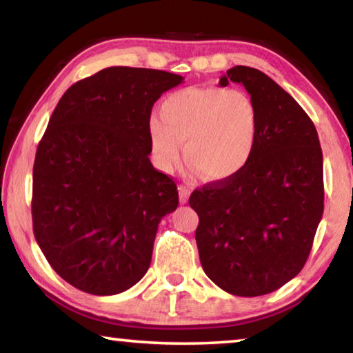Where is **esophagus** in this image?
Instances as JSON below:
<instances>
[{
    "instance_id": "1",
    "label": "esophagus",
    "mask_w": 353,
    "mask_h": 353,
    "mask_svg": "<svg viewBox=\"0 0 353 353\" xmlns=\"http://www.w3.org/2000/svg\"><path fill=\"white\" fill-rule=\"evenodd\" d=\"M177 190H179V201H181V204H187L191 193L190 188L185 187V185H179Z\"/></svg>"
}]
</instances>
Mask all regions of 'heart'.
<instances>
[{
	"label": "heart",
	"instance_id": "obj_1",
	"mask_svg": "<svg viewBox=\"0 0 353 353\" xmlns=\"http://www.w3.org/2000/svg\"><path fill=\"white\" fill-rule=\"evenodd\" d=\"M151 117L149 139L159 166L171 171L185 160L207 181L223 182L246 168L259 140V110L244 92L190 87L168 94Z\"/></svg>",
	"mask_w": 353,
	"mask_h": 353
}]
</instances>
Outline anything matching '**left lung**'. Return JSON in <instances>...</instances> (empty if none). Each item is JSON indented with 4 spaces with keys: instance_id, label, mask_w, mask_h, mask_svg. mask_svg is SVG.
Segmentation results:
<instances>
[{
    "instance_id": "obj_1",
    "label": "left lung",
    "mask_w": 353,
    "mask_h": 353,
    "mask_svg": "<svg viewBox=\"0 0 353 353\" xmlns=\"http://www.w3.org/2000/svg\"><path fill=\"white\" fill-rule=\"evenodd\" d=\"M241 83L259 110L255 152L240 174L196 188L188 204L202 270L221 290L254 297L305 265L324 212L322 149L312 119L260 70L238 65L219 85Z\"/></svg>"
}]
</instances>
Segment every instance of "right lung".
<instances>
[{"instance_id":"1","label":"right lung","mask_w":353,"mask_h":353,"mask_svg":"<svg viewBox=\"0 0 353 353\" xmlns=\"http://www.w3.org/2000/svg\"><path fill=\"white\" fill-rule=\"evenodd\" d=\"M168 71L110 67L71 85L35 154L32 227L52 270L94 296L140 282L174 181L149 160L155 101L177 87Z\"/></svg>"}]
</instances>
